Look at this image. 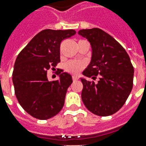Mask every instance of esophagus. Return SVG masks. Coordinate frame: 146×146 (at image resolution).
<instances>
[{"label": "esophagus", "mask_w": 146, "mask_h": 146, "mask_svg": "<svg viewBox=\"0 0 146 146\" xmlns=\"http://www.w3.org/2000/svg\"><path fill=\"white\" fill-rule=\"evenodd\" d=\"M72 79H73V81H76V80H78V77L76 76H73V77H72Z\"/></svg>", "instance_id": "esophagus-1"}]
</instances>
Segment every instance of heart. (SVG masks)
<instances>
[{
  "label": "heart",
  "instance_id": "obj_1",
  "mask_svg": "<svg viewBox=\"0 0 146 146\" xmlns=\"http://www.w3.org/2000/svg\"><path fill=\"white\" fill-rule=\"evenodd\" d=\"M84 63L80 61H69L65 65V70L72 74H78L84 69Z\"/></svg>",
  "mask_w": 146,
  "mask_h": 146
}]
</instances>
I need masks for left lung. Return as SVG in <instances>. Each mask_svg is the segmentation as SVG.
Masks as SVG:
<instances>
[{
  "label": "left lung",
  "mask_w": 146,
  "mask_h": 146,
  "mask_svg": "<svg viewBox=\"0 0 146 146\" xmlns=\"http://www.w3.org/2000/svg\"><path fill=\"white\" fill-rule=\"evenodd\" d=\"M78 34L88 39L92 48L91 63L83 72L81 98L86 108L95 115L107 116L116 113L133 88L134 67L125 49L101 29L81 30Z\"/></svg>",
  "instance_id": "8db88e82"
}]
</instances>
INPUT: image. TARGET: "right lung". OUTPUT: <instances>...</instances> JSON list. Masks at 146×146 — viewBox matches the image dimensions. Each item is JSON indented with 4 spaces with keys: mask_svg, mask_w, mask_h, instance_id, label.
<instances>
[{
    "mask_svg": "<svg viewBox=\"0 0 146 146\" xmlns=\"http://www.w3.org/2000/svg\"><path fill=\"white\" fill-rule=\"evenodd\" d=\"M76 34L73 30H44L20 51L15 62V94L23 110L39 119H48L62 109L72 76L59 70V79L49 82L48 70L60 62V44Z\"/></svg>",
    "mask_w": 146,
    "mask_h": 146,
    "instance_id": "1",
    "label": "right lung"
}]
</instances>
